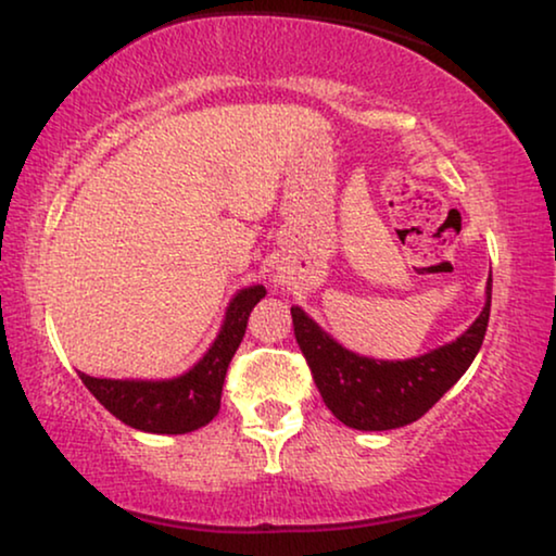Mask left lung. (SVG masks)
Returning <instances> with one entry per match:
<instances>
[{"label":"left lung","instance_id":"obj_1","mask_svg":"<svg viewBox=\"0 0 556 556\" xmlns=\"http://www.w3.org/2000/svg\"><path fill=\"white\" fill-rule=\"evenodd\" d=\"M489 299L470 329L435 352L407 362L367 359L339 346L301 308H291L293 333L326 407L354 430H394L420 420L476 359L489 329Z\"/></svg>","mask_w":556,"mask_h":556}]
</instances>
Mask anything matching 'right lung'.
<instances>
[{"mask_svg": "<svg viewBox=\"0 0 556 556\" xmlns=\"http://www.w3.org/2000/svg\"><path fill=\"white\" fill-rule=\"evenodd\" d=\"M265 295L263 286H250L235 295L223 331L210 352L187 375L164 382L98 379L80 375L90 394L121 422L159 435H181L207 425L219 413L227 367L245 337L248 316Z\"/></svg>", "mask_w": 556, "mask_h": 556, "instance_id": "obj_1", "label": "right lung"}]
</instances>
